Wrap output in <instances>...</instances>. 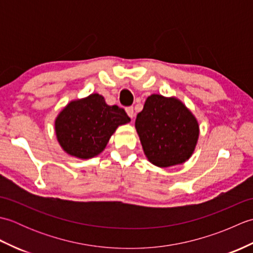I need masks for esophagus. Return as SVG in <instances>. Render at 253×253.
Instances as JSON below:
<instances>
[{
    "mask_svg": "<svg viewBox=\"0 0 253 253\" xmlns=\"http://www.w3.org/2000/svg\"><path fill=\"white\" fill-rule=\"evenodd\" d=\"M126 113H127L128 116H129L130 118L135 117V112H133V107H132V106H128V107H126Z\"/></svg>",
    "mask_w": 253,
    "mask_h": 253,
    "instance_id": "34e87169",
    "label": "esophagus"
}]
</instances>
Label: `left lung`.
<instances>
[{"mask_svg": "<svg viewBox=\"0 0 253 253\" xmlns=\"http://www.w3.org/2000/svg\"><path fill=\"white\" fill-rule=\"evenodd\" d=\"M135 125L144 154L159 168L184 163L195 151L199 137L198 122L175 98L161 94L148 96Z\"/></svg>", "mask_w": 253, "mask_h": 253, "instance_id": "8db88e82", "label": "left lung"}]
</instances>
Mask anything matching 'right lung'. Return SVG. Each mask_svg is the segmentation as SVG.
<instances>
[{
  "label": "right lung",
  "mask_w": 253,
  "mask_h": 253,
  "mask_svg": "<svg viewBox=\"0 0 253 253\" xmlns=\"http://www.w3.org/2000/svg\"><path fill=\"white\" fill-rule=\"evenodd\" d=\"M130 122L117 105H107L102 95L92 93L72 101L55 120L57 140L66 153L90 159L103 151L116 128Z\"/></svg>",
  "instance_id": "1"
}]
</instances>
